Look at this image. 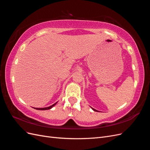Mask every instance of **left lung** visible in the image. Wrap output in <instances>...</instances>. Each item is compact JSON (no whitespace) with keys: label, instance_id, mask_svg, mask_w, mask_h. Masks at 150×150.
I'll return each mask as SVG.
<instances>
[{"label":"left lung","instance_id":"1","mask_svg":"<svg viewBox=\"0 0 150 150\" xmlns=\"http://www.w3.org/2000/svg\"><path fill=\"white\" fill-rule=\"evenodd\" d=\"M92 109H93V110H94V111H98L97 110H94V108H92Z\"/></svg>","mask_w":150,"mask_h":150}]
</instances>
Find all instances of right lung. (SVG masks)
<instances>
[{"instance_id": "1", "label": "right lung", "mask_w": 150, "mask_h": 150, "mask_svg": "<svg viewBox=\"0 0 150 150\" xmlns=\"http://www.w3.org/2000/svg\"><path fill=\"white\" fill-rule=\"evenodd\" d=\"M57 103H54V104H52V106H49V107H47V108H35V110H50V109H51L53 106H54Z\"/></svg>"}]
</instances>
